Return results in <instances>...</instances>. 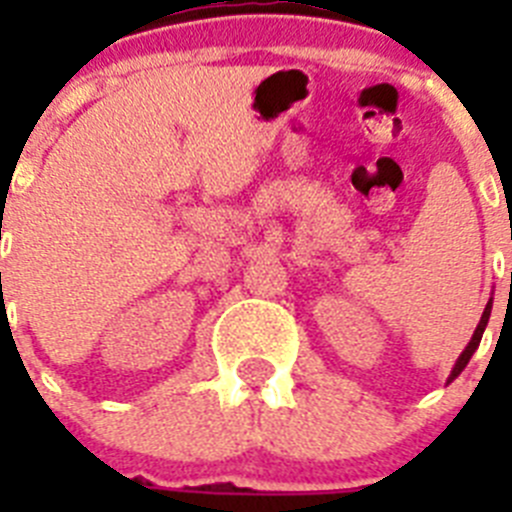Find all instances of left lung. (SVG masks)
<instances>
[{"instance_id": "left-lung-1", "label": "left lung", "mask_w": 512, "mask_h": 512, "mask_svg": "<svg viewBox=\"0 0 512 512\" xmlns=\"http://www.w3.org/2000/svg\"><path fill=\"white\" fill-rule=\"evenodd\" d=\"M490 310H492V302H487L485 312H482V320H479V325H477V330H474V336H472V341H469V346L464 348V354H461L459 361H456V366H454V372H451L449 382H451V379L459 377L461 372H464V366L469 364V359H472V354H474V351H477L479 341H482V333H485V328H487V320H490Z\"/></svg>"}]
</instances>
